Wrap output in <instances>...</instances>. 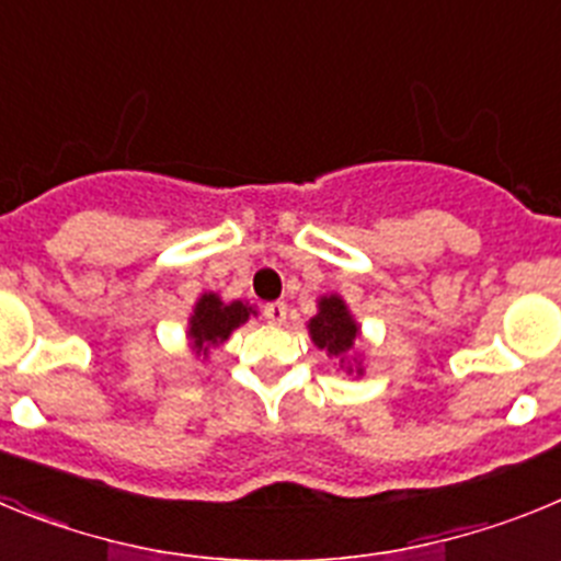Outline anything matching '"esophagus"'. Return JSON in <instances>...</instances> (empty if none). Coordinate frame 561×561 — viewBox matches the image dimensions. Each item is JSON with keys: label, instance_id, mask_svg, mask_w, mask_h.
Returning a JSON list of instances; mask_svg holds the SVG:
<instances>
[{"label": "esophagus", "instance_id": "34e87169", "mask_svg": "<svg viewBox=\"0 0 561 561\" xmlns=\"http://www.w3.org/2000/svg\"><path fill=\"white\" fill-rule=\"evenodd\" d=\"M264 317L270 320V323L280 325L286 320V304H280V300H275V304H266L264 306Z\"/></svg>", "mask_w": 561, "mask_h": 561}]
</instances>
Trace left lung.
Masks as SVG:
<instances>
[{
    "label": "left lung",
    "instance_id": "left-lung-1",
    "mask_svg": "<svg viewBox=\"0 0 561 561\" xmlns=\"http://www.w3.org/2000/svg\"><path fill=\"white\" fill-rule=\"evenodd\" d=\"M309 331L311 340L334 356L345 354L354 345L356 334H359L340 297H323L320 300V314L311 320Z\"/></svg>",
    "mask_w": 561,
    "mask_h": 561
}]
</instances>
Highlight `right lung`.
I'll return each instance as SVG.
<instances>
[{
  "mask_svg": "<svg viewBox=\"0 0 561 561\" xmlns=\"http://www.w3.org/2000/svg\"><path fill=\"white\" fill-rule=\"evenodd\" d=\"M252 309H247L241 300L225 306L216 295H202V300L196 304V311L191 317V340L193 345L207 354L210 345H219L230 336L232 329L244 323Z\"/></svg>",
  "mask_w": 561,
  "mask_h": 561,
  "instance_id": "right-lung-1",
  "label": "right lung"
}]
</instances>
